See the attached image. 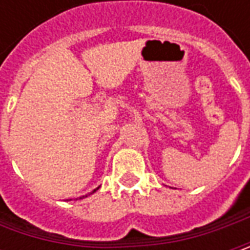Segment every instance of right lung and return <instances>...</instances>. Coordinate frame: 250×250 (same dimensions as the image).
Masks as SVG:
<instances>
[{
  "instance_id": "right-lung-1",
  "label": "right lung",
  "mask_w": 250,
  "mask_h": 250,
  "mask_svg": "<svg viewBox=\"0 0 250 250\" xmlns=\"http://www.w3.org/2000/svg\"><path fill=\"white\" fill-rule=\"evenodd\" d=\"M97 189H99V188H97ZM97 189H94V190H93V192H91V193H94V192H96V190H97ZM86 196H87V195H86ZM84 197V196H83ZM81 199H82V197H81Z\"/></svg>"
}]
</instances>
